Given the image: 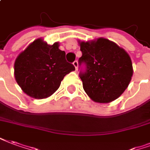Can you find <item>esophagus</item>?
Masks as SVG:
<instances>
[{"instance_id": "esophagus-1", "label": "esophagus", "mask_w": 150, "mask_h": 150, "mask_svg": "<svg viewBox=\"0 0 150 150\" xmlns=\"http://www.w3.org/2000/svg\"><path fill=\"white\" fill-rule=\"evenodd\" d=\"M73 65H74V67H75V69L77 70L78 69V67H79V64H78V61L75 60L74 63H73Z\"/></svg>"}]
</instances>
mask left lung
<instances>
[{
  "label": "left lung",
  "instance_id": "8db88e82",
  "mask_svg": "<svg viewBox=\"0 0 150 150\" xmlns=\"http://www.w3.org/2000/svg\"><path fill=\"white\" fill-rule=\"evenodd\" d=\"M83 55L79 64L86 69L80 73L86 95L95 103H108L117 99L128 87L133 76L129 55L122 47L106 38L78 40Z\"/></svg>",
  "mask_w": 150,
  "mask_h": 150
}]
</instances>
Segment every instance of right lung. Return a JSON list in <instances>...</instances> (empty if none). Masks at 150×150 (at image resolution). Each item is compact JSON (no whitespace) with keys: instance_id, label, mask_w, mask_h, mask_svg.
Instances as JSON below:
<instances>
[{"instance_id":"right-lung-1","label":"right lung","mask_w":150,"mask_h":150,"mask_svg":"<svg viewBox=\"0 0 150 150\" xmlns=\"http://www.w3.org/2000/svg\"><path fill=\"white\" fill-rule=\"evenodd\" d=\"M59 47V42L50 45L39 38L16 57L15 79L26 95L36 99L49 97L58 90L64 76L75 71Z\"/></svg>"}]
</instances>
